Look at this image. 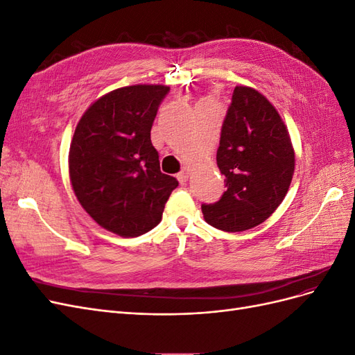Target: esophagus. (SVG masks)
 <instances>
[{
	"mask_svg": "<svg viewBox=\"0 0 355 355\" xmlns=\"http://www.w3.org/2000/svg\"><path fill=\"white\" fill-rule=\"evenodd\" d=\"M188 178H189V167H184L182 168V171H179L178 173V179L180 184H185V182H188Z\"/></svg>",
	"mask_w": 355,
	"mask_h": 355,
	"instance_id": "obj_1",
	"label": "esophagus"
}]
</instances>
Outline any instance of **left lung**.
<instances>
[{
  "label": "left lung",
  "mask_w": 355,
  "mask_h": 355,
  "mask_svg": "<svg viewBox=\"0 0 355 355\" xmlns=\"http://www.w3.org/2000/svg\"><path fill=\"white\" fill-rule=\"evenodd\" d=\"M216 161L227 191L218 202L201 206L211 227L252 230L280 206L295 173V149L283 118L262 93L234 89Z\"/></svg>",
  "instance_id": "obj_1"
}]
</instances>
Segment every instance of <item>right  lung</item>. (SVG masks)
<instances>
[{
	"label": "right lung",
	"mask_w": 355,
	"mask_h": 355,
	"mask_svg": "<svg viewBox=\"0 0 355 355\" xmlns=\"http://www.w3.org/2000/svg\"><path fill=\"white\" fill-rule=\"evenodd\" d=\"M170 87L127 85L83 114L69 146V179L81 207L106 231L139 237L161 222L179 182L161 173L151 127Z\"/></svg>",
	"instance_id": "right-lung-1"
}]
</instances>
